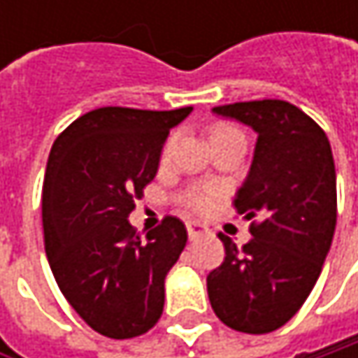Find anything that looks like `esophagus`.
Returning a JSON list of instances; mask_svg holds the SVG:
<instances>
[{"instance_id":"esophagus-1","label":"esophagus","mask_w":358,"mask_h":358,"mask_svg":"<svg viewBox=\"0 0 358 358\" xmlns=\"http://www.w3.org/2000/svg\"><path fill=\"white\" fill-rule=\"evenodd\" d=\"M186 230H188V238L196 241L199 236H205L209 232V228L201 222H186Z\"/></svg>"}]
</instances>
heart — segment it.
Instances as JSON below:
<instances>
[{
	"label": "heart",
	"instance_id": "heart-1",
	"mask_svg": "<svg viewBox=\"0 0 358 358\" xmlns=\"http://www.w3.org/2000/svg\"><path fill=\"white\" fill-rule=\"evenodd\" d=\"M230 130H236V128L217 126V128L213 130L211 136H217V134H224V132H230ZM172 145H174V138H170V141L166 143L164 155H168V153L172 151ZM215 196H217V188H215V186H194V188H190V190L184 194V201H186L192 209H196V211H207V209L211 207V203H213Z\"/></svg>",
	"mask_w": 358,
	"mask_h": 358
}]
</instances>
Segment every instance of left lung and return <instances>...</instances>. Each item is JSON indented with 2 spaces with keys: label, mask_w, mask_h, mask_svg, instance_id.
<instances>
[{
  "label": "left lung",
  "mask_w": 358,
  "mask_h": 358,
  "mask_svg": "<svg viewBox=\"0 0 358 358\" xmlns=\"http://www.w3.org/2000/svg\"><path fill=\"white\" fill-rule=\"evenodd\" d=\"M257 134L247 180L234 207L250 224L238 249L220 234L226 257L207 275L215 315L245 334H267L290 322L311 294L336 230V168L322 128L280 99L211 109Z\"/></svg>",
  "instance_id": "left-lung-1"
}]
</instances>
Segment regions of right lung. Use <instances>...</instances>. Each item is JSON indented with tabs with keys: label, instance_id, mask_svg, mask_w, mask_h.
Masks as SVG:
<instances>
[{
	"label": "right lung",
	"instance_id": "obj_1",
	"mask_svg": "<svg viewBox=\"0 0 358 358\" xmlns=\"http://www.w3.org/2000/svg\"><path fill=\"white\" fill-rule=\"evenodd\" d=\"M192 108H99L53 143L43 182L45 252L72 309L95 331H149L166 303V275L186 247L176 217L138 238L128 215L155 178L162 149Z\"/></svg>",
	"mask_w": 358,
	"mask_h": 358
}]
</instances>
